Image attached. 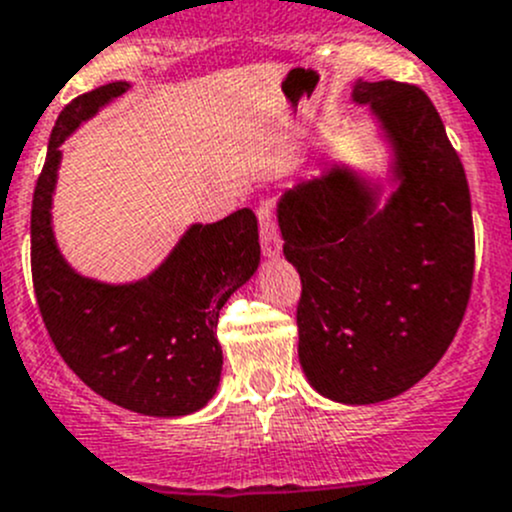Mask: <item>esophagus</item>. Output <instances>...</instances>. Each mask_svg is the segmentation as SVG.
I'll list each match as a JSON object with an SVG mask.
<instances>
[{"label":"esophagus","mask_w":512,"mask_h":512,"mask_svg":"<svg viewBox=\"0 0 512 512\" xmlns=\"http://www.w3.org/2000/svg\"><path fill=\"white\" fill-rule=\"evenodd\" d=\"M257 218H260V245L262 252L267 257H277L282 250V240H280V232H277L275 220H272V208L267 203L260 205L257 210Z\"/></svg>","instance_id":"obj_1"}]
</instances>
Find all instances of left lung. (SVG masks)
<instances>
[{
	"label": "left lung",
	"mask_w": 512,
	"mask_h": 512,
	"mask_svg": "<svg viewBox=\"0 0 512 512\" xmlns=\"http://www.w3.org/2000/svg\"><path fill=\"white\" fill-rule=\"evenodd\" d=\"M389 148V183L329 163L285 190L277 223L302 280L299 364L317 394L364 406L418 384L446 354L473 282L466 170L421 89L356 79Z\"/></svg>",
	"instance_id": "1"
}]
</instances>
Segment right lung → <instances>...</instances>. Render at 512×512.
<instances>
[{
	"label": "right lung",
	"mask_w": 512,
	"mask_h": 512,
	"mask_svg": "<svg viewBox=\"0 0 512 512\" xmlns=\"http://www.w3.org/2000/svg\"><path fill=\"white\" fill-rule=\"evenodd\" d=\"M128 89L113 81L74 98L51 131L32 203L34 292L56 352L89 389L143 416H188L218 391V317L260 267L257 218L242 208L193 223L141 280L113 285L76 272L51 225L61 143Z\"/></svg>",
	"instance_id": "obj_1"
}]
</instances>
